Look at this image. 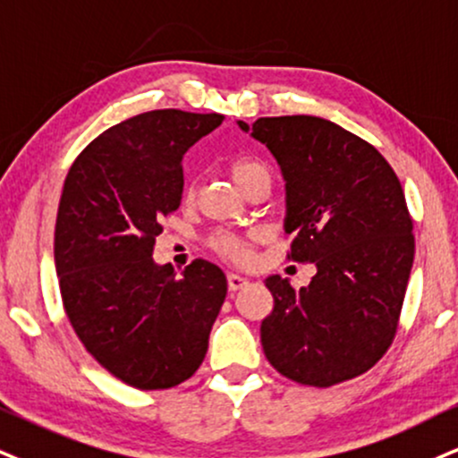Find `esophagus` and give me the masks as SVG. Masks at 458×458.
<instances>
[{
    "label": "esophagus",
    "instance_id": "esophagus-1",
    "mask_svg": "<svg viewBox=\"0 0 458 458\" xmlns=\"http://www.w3.org/2000/svg\"><path fill=\"white\" fill-rule=\"evenodd\" d=\"M227 284H229V291H238V289H244L248 284V278L242 274H229L227 276Z\"/></svg>",
    "mask_w": 458,
    "mask_h": 458
}]
</instances>
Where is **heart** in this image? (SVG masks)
<instances>
[{
  "mask_svg": "<svg viewBox=\"0 0 458 458\" xmlns=\"http://www.w3.org/2000/svg\"><path fill=\"white\" fill-rule=\"evenodd\" d=\"M229 172L231 178L238 182L242 189H246L248 184L257 182V180H269L272 182V169L267 163L259 159L255 155H240L233 157L229 161ZM193 182L184 184V199H193ZM250 240H255V235H235V233H220L212 240V248L218 252L220 257L229 259V261H248L250 259Z\"/></svg>",
  "mask_w": 458,
  "mask_h": 458,
  "instance_id": "b5f03b06",
  "label": "heart"
}]
</instances>
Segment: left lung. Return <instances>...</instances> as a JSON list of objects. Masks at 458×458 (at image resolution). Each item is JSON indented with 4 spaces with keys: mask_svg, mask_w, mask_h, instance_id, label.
I'll list each match as a JSON object with an SVG mask.
<instances>
[{
    "mask_svg": "<svg viewBox=\"0 0 458 458\" xmlns=\"http://www.w3.org/2000/svg\"><path fill=\"white\" fill-rule=\"evenodd\" d=\"M252 131L286 180V257L314 263L295 291L265 280L274 297L263 352L299 385L327 388L371 369L394 340L414 263L411 216L397 174L359 135L318 116H265Z\"/></svg>",
    "mask_w": 458,
    "mask_h": 458,
    "instance_id": "1",
    "label": "left lung"
}]
</instances>
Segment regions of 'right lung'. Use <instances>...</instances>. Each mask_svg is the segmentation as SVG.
I'll list each match as a JSON object with an SVG mask.
<instances>
[{
	"mask_svg": "<svg viewBox=\"0 0 458 458\" xmlns=\"http://www.w3.org/2000/svg\"><path fill=\"white\" fill-rule=\"evenodd\" d=\"M223 114L152 110L106 129L72 163L55 225L67 318L87 352L140 391L199 369L227 295L218 265L182 274L152 259L161 220L182 201V157Z\"/></svg>",
	"mask_w": 458,
	"mask_h": 458,
	"instance_id": "obj_1",
	"label": "right lung"
}]
</instances>
